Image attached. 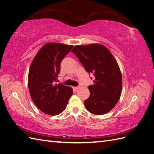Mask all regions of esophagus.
Masks as SVG:
<instances>
[{"label":"esophagus","mask_w":154,"mask_h":154,"mask_svg":"<svg viewBox=\"0 0 154 154\" xmlns=\"http://www.w3.org/2000/svg\"><path fill=\"white\" fill-rule=\"evenodd\" d=\"M72 88H73V89H74V90H75V91H76V90H78V88H79V87H73Z\"/></svg>","instance_id":"esophagus-1"}]
</instances>
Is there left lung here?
<instances>
[{"instance_id":"left-lung-1","label":"left lung","mask_w":154,"mask_h":154,"mask_svg":"<svg viewBox=\"0 0 154 154\" xmlns=\"http://www.w3.org/2000/svg\"><path fill=\"white\" fill-rule=\"evenodd\" d=\"M71 52L88 74L95 77L88 87L90 96L84 101L86 109L95 115L109 112L117 104L122 90V76L110 51L101 44L76 45Z\"/></svg>"}]
</instances>
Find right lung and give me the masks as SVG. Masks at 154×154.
I'll return each instance as SVG.
<instances>
[{
	"label": "right lung",
	"instance_id": "right-lung-1",
	"mask_svg": "<svg viewBox=\"0 0 154 154\" xmlns=\"http://www.w3.org/2000/svg\"><path fill=\"white\" fill-rule=\"evenodd\" d=\"M73 45L48 43L33 58L28 74V88L35 105L45 114L58 115L66 109L72 88L57 82L62 60Z\"/></svg>",
	"mask_w": 154,
	"mask_h": 154
}]
</instances>
